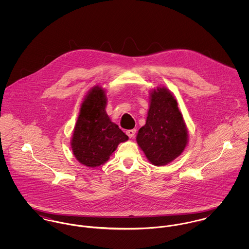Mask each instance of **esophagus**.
<instances>
[{"label":"esophagus","instance_id":"obj_1","mask_svg":"<svg viewBox=\"0 0 249 249\" xmlns=\"http://www.w3.org/2000/svg\"><path fill=\"white\" fill-rule=\"evenodd\" d=\"M135 133H136V130H135V129H129V130H126V134H127V136H128L129 138L134 137Z\"/></svg>","mask_w":249,"mask_h":249}]
</instances>
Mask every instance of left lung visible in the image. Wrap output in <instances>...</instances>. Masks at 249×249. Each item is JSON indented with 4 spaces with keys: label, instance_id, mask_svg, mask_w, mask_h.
<instances>
[{
    "label": "left lung",
    "instance_id": "obj_1",
    "mask_svg": "<svg viewBox=\"0 0 249 249\" xmlns=\"http://www.w3.org/2000/svg\"><path fill=\"white\" fill-rule=\"evenodd\" d=\"M145 124L136 141L147 160L165 166L178 157L188 142V130L175 96L165 87L153 89Z\"/></svg>",
    "mask_w": 249,
    "mask_h": 249
}]
</instances>
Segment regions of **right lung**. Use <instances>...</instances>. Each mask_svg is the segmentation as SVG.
I'll return each mask as SVG.
<instances>
[{"label": "right lung", "mask_w": 249, "mask_h": 249, "mask_svg": "<svg viewBox=\"0 0 249 249\" xmlns=\"http://www.w3.org/2000/svg\"><path fill=\"white\" fill-rule=\"evenodd\" d=\"M106 91L95 86L85 96L71 136V146L76 160L90 168L104 165L120 142L128 140L106 111Z\"/></svg>", "instance_id": "add662e5"}]
</instances>
